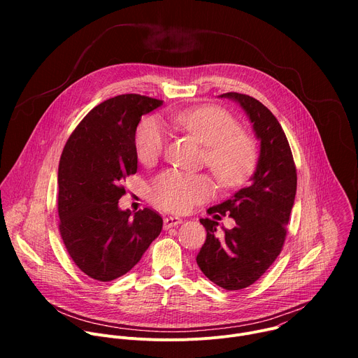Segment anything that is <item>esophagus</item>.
I'll return each mask as SVG.
<instances>
[{
	"mask_svg": "<svg viewBox=\"0 0 358 358\" xmlns=\"http://www.w3.org/2000/svg\"><path fill=\"white\" fill-rule=\"evenodd\" d=\"M181 222H182V220L178 218V217H166V218H164V228L169 229V228L176 227V225H178V224H181Z\"/></svg>",
	"mask_w": 358,
	"mask_h": 358,
	"instance_id": "obj_1",
	"label": "esophagus"
}]
</instances>
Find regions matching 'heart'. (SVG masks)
<instances>
[{
  "label": "heart",
  "instance_id": "heart-1",
  "mask_svg": "<svg viewBox=\"0 0 358 358\" xmlns=\"http://www.w3.org/2000/svg\"><path fill=\"white\" fill-rule=\"evenodd\" d=\"M170 124L189 133L206 144L203 164H207L224 188L243 184L258 162L255 140L239 129L238 120L217 106H198L171 110L167 113ZM167 130L157 117L144 119L136 131V152L144 164L155 163L164 150ZM150 199L157 207L184 213L195 203L207 201L214 194L210 176L166 170L156 176L150 185Z\"/></svg>",
  "mask_w": 358,
  "mask_h": 358
}]
</instances>
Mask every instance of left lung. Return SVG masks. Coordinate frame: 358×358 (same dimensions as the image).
Returning <instances> with one entry per match:
<instances>
[{"label": "left lung", "instance_id": "left-lung-1", "mask_svg": "<svg viewBox=\"0 0 358 358\" xmlns=\"http://www.w3.org/2000/svg\"><path fill=\"white\" fill-rule=\"evenodd\" d=\"M221 97L243 108L261 140V156L250 181L222 203L208 208L213 220H199L207 239L196 255V264L220 287L241 290L257 282L283 249L297 174L286 134L272 112L243 93L228 92ZM225 215L236 220V227L218 237L217 221Z\"/></svg>", "mask_w": 358, "mask_h": 358}]
</instances>
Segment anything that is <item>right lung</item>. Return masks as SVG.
Listing matches in <instances>:
<instances>
[{"instance_id": "add662e5", "label": "right lung", "mask_w": 358, "mask_h": 358, "mask_svg": "<svg viewBox=\"0 0 358 358\" xmlns=\"http://www.w3.org/2000/svg\"><path fill=\"white\" fill-rule=\"evenodd\" d=\"M163 100L119 94L93 108L68 138L58 170L59 232L69 257L89 278L127 273L163 228L150 208L122 211V181L137 171L136 129Z\"/></svg>"}]
</instances>
